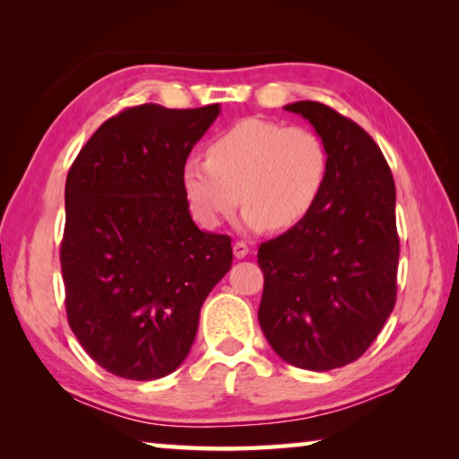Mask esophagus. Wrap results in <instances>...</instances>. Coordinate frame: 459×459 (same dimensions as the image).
Masks as SVG:
<instances>
[{
	"mask_svg": "<svg viewBox=\"0 0 459 459\" xmlns=\"http://www.w3.org/2000/svg\"><path fill=\"white\" fill-rule=\"evenodd\" d=\"M232 253H235L237 259H245L247 255H248L247 243H235V245H232Z\"/></svg>",
	"mask_w": 459,
	"mask_h": 459,
	"instance_id": "obj_1",
	"label": "esophagus"
}]
</instances>
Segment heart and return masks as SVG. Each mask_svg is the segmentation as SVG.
Returning a JSON list of instances; mask_svg holds the SVG:
<instances>
[{
  "instance_id": "1",
  "label": "heart",
  "mask_w": 459,
  "mask_h": 459,
  "mask_svg": "<svg viewBox=\"0 0 459 459\" xmlns=\"http://www.w3.org/2000/svg\"><path fill=\"white\" fill-rule=\"evenodd\" d=\"M328 176V152L306 127L243 119L182 166V188L200 224L216 229L243 202L248 230L290 229L316 206ZM241 196H238V192Z\"/></svg>"
}]
</instances>
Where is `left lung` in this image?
I'll return each mask as SVG.
<instances>
[{"mask_svg":"<svg viewBox=\"0 0 459 459\" xmlns=\"http://www.w3.org/2000/svg\"><path fill=\"white\" fill-rule=\"evenodd\" d=\"M285 111L322 137L328 176L306 219L259 247V324L285 362L322 372L360 359L394 307V182L380 147L354 121L316 100Z\"/></svg>","mask_w":459,"mask_h":459,"instance_id":"1","label":"left lung"}]
</instances>
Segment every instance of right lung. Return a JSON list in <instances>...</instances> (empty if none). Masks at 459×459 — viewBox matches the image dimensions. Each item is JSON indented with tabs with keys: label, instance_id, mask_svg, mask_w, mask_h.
<instances>
[{
	"label": "right lung",
	"instance_id": "obj_1",
	"mask_svg": "<svg viewBox=\"0 0 459 459\" xmlns=\"http://www.w3.org/2000/svg\"><path fill=\"white\" fill-rule=\"evenodd\" d=\"M219 113L129 107L95 131L66 176L68 324L91 359L121 378L180 367L206 295L230 269V237L200 230L182 188L184 161Z\"/></svg>",
	"mask_w": 459,
	"mask_h": 459
}]
</instances>
